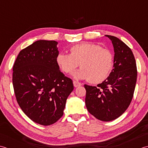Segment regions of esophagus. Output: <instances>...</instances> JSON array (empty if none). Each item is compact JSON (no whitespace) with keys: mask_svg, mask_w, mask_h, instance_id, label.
<instances>
[{"mask_svg":"<svg viewBox=\"0 0 148 148\" xmlns=\"http://www.w3.org/2000/svg\"><path fill=\"white\" fill-rule=\"evenodd\" d=\"M73 86L75 87H77L78 86H80L81 85H82V84H81L80 82H77V81H75V80H73Z\"/></svg>","mask_w":148,"mask_h":148,"instance_id":"esophagus-1","label":"esophagus"}]
</instances>
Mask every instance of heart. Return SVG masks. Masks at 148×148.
I'll use <instances>...</instances> for the list:
<instances>
[{"label":"heart","mask_w":148,"mask_h":148,"mask_svg":"<svg viewBox=\"0 0 148 148\" xmlns=\"http://www.w3.org/2000/svg\"><path fill=\"white\" fill-rule=\"evenodd\" d=\"M70 53H59L56 62L66 73L79 70L73 74L76 78L88 79L92 84L101 83L109 76L114 65V56L110 50L97 44L84 43L71 46Z\"/></svg>","instance_id":"1"}]
</instances>
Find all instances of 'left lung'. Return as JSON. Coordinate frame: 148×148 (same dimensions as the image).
Segmentation results:
<instances>
[{"label":"left lung","instance_id":"1","mask_svg":"<svg viewBox=\"0 0 148 148\" xmlns=\"http://www.w3.org/2000/svg\"><path fill=\"white\" fill-rule=\"evenodd\" d=\"M112 41L114 66L105 80L97 86L85 84L86 105L89 112L103 121L116 119L130 104L137 82V70L133 52L115 36L105 35Z\"/></svg>","mask_w":148,"mask_h":148}]
</instances>
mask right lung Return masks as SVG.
I'll list each match as a JSON object with an SVG mask.
<instances>
[{"mask_svg": "<svg viewBox=\"0 0 148 148\" xmlns=\"http://www.w3.org/2000/svg\"><path fill=\"white\" fill-rule=\"evenodd\" d=\"M56 41L38 40L18 55L13 85L21 109L33 121L49 126L63 115L73 81L59 70Z\"/></svg>", "mask_w": 148, "mask_h": 148, "instance_id": "obj_1", "label": "right lung"}]
</instances>
